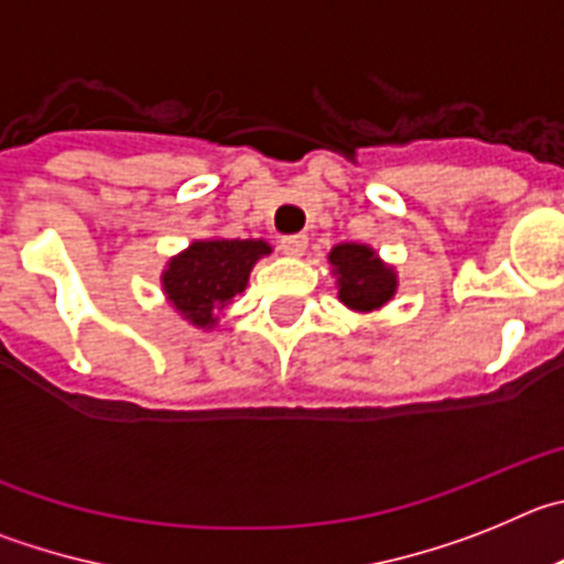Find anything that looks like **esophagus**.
Listing matches in <instances>:
<instances>
[{"instance_id":"esophagus-1","label":"esophagus","mask_w":564,"mask_h":564,"mask_svg":"<svg viewBox=\"0 0 564 564\" xmlns=\"http://www.w3.org/2000/svg\"><path fill=\"white\" fill-rule=\"evenodd\" d=\"M306 247H308V238L303 236V232L281 238V250L286 252V256H303V250H306Z\"/></svg>"}]
</instances>
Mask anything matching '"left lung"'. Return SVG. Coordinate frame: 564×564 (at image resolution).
I'll return each instance as SVG.
<instances>
[{
	"label": "left lung",
	"mask_w": 564,
	"mask_h": 564,
	"mask_svg": "<svg viewBox=\"0 0 564 564\" xmlns=\"http://www.w3.org/2000/svg\"><path fill=\"white\" fill-rule=\"evenodd\" d=\"M334 272L339 275V301L357 312L384 306L395 292V275L373 250L362 245H339L332 250Z\"/></svg>",
	"instance_id": "left-lung-1"
}]
</instances>
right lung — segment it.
Instances as JSON below:
<instances>
[{
    "instance_id": "1",
    "label": "right lung",
    "mask_w": 564,
    "mask_h": 564,
    "mask_svg": "<svg viewBox=\"0 0 564 564\" xmlns=\"http://www.w3.org/2000/svg\"><path fill=\"white\" fill-rule=\"evenodd\" d=\"M261 256H270V245L263 241H196L169 263L162 275V286L169 301L196 326H213L216 308L232 303L238 292H245L252 263Z\"/></svg>"
}]
</instances>
